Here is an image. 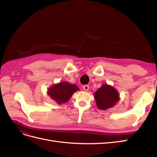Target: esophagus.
Segmentation results:
<instances>
[{
	"mask_svg": "<svg viewBox=\"0 0 157 157\" xmlns=\"http://www.w3.org/2000/svg\"><path fill=\"white\" fill-rule=\"evenodd\" d=\"M82 88H83L84 90H85V91H88V90H89V85H88V84L84 85Z\"/></svg>",
	"mask_w": 157,
	"mask_h": 157,
	"instance_id": "1",
	"label": "esophagus"
}]
</instances>
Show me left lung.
<instances>
[{
    "label": "left lung",
    "mask_w": 157,
    "mask_h": 157,
    "mask_svg": "<svg viewBox=\"0 0 157 157\" xmlns=\"http://www.w3.org/2000/svg\"><path fill=\"white\" fill-rule=\"evenodd\" d=\"M96 105L100 110L111 108L119 100V94L113 87L104 84L94 94Z\"/></svg>",
    "instance_id": "8db88e82"
}]
</instances>
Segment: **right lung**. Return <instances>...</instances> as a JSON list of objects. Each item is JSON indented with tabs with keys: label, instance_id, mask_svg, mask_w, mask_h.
I'll list each match as a JSON object with an SVG mask.
<instances>
[{
	"label": "right lung",
	"instance_id": "1",
	"mask_svg": "<svg viewBox=\"0 0 157 157\" xmlns=\"http://www.w3.org/2000/svg\"><path fill=\"white\" fill-rule=\"evenodd\" d=\"M78 90L75 84L62 82L50 88L48 94L57 103L61 104L68 101L73 93Z\"/></svg>",
	"mask_w": 157,
	"mask_h": 157
}]
</instances>
